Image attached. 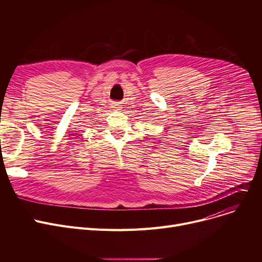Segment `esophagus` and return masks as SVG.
<instances>
[{
	"mask_svg": "<svg viewBox=\"0 0 262 262\" xmlns=\"http://www.w3.org/2000/svg\"><path fill=\"white\" fill-rule=\"evenodd\" d=\"M113 108H114V110H120L121 109V105L119 103H114L113 104Z\"/></svg>",
	"mask_w": 262,
	"mask_h": 262,
	"instance_id": "esophagus-1",
	"label": "esophagus"
}]
</instances>
